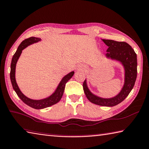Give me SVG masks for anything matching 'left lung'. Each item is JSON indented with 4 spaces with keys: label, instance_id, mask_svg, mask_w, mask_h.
<instances>
[{
    "label": "left lung",
    "instance_id": "1",
    "mask_svg": "<svg viewBox=\"0 0 149 149\" xmlns=\"http://www.w3.org/2000/svg\"><path fill=\"white\" fill-rule=\"evenodd\" d=\"M108 49L106 56L120 61L125 69V84L121 91L116 97L104 99L97 97L89 91L86 80L83 83V89L86 97L91 102L102 106H114L125 99L134 88L137 78V55L132 47L126 42L102 40Z\"/></svg>",
    "mask_w": 149,
    "mask_h": 149
}]
</instances>
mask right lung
I'll return each mask as SVG.
<instances>
[{"instance_id":"right-lung-1","label":"right lung","mask_w":149,"mask_h":149,"mask_svg":"<svg viewBox=\"0 0 149 149\" xmlns=\"http://www.w3.org/2000/svg\"><path fill=\"white\" fill-rule=\"evenodd\" d=\"M40 41H41L40 38L35 37H31L26 39V40H24V41H22L21 42V43L19 45V46L18 47V49L17 50V51L13 56L12 62H11L10 70L11 82H12L13 88L16 92L17 95H18V97L20 98L22 102H24L26 104L33 108L38 109L49 107V106H51L55 104L58 103L59 101L61 100V97L63 96L64 89H65V84L71 79L74 73V71H72L71 72H69V74L65 75V77L62 78V80H61L60 83L59 84L58 88L56 89L54 93H53L50 97L46 98V99L41 100H33L30 99L29 98L25 96V95L20 91V89H19L15 80L16 63L17 62V60L19 56H20L22 50L26 48V47H27L29 45H30L34 43H37V42Z\"/></svg>"}]
</instances>
